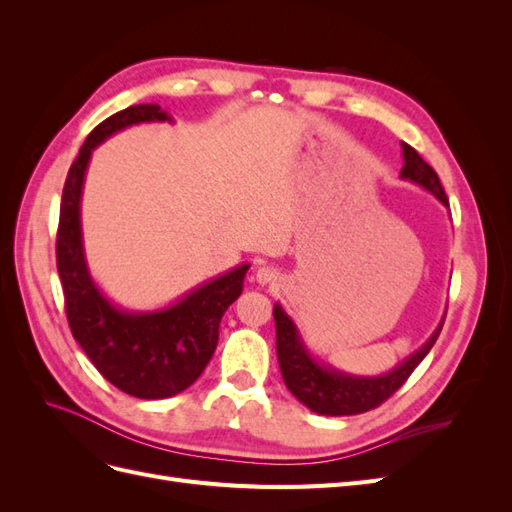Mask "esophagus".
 <instances>
[{"label": "esophagus", "instance_id": "1", "mask_svg": "<svg viewBox=\"0 0 512 512\" xmlns=\"http://www.w3.org/2000/svg\"><path fill=\"white\" fill-rule=\"evenodd\" d=\"M275 280H277V271H275L273 267L262 265V267L256 269V282H258L260 286H267V284H271V282H275Z\"/></svg>", "mask_w": 512, "mask_h": 512}]
</instances>
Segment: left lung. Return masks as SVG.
Returning a JSON list of instances; mask_svg holds the SVG:
<instances>
[{
    "instance_id": "left-lung-1",
    "label": "left lung",
    "mask_w": 512,
    "mask_h": 512,
    "mask_svg": "<svg viewBox=\"0 0 512 512\" xmlns=\"http://www.w3.org/2000/svg\"><path fill=\"white\" fill-rule=\"evenodd\" d=\"M404 153V166H401L399 177L421 185L423 190L436 196L444 207H448V198L444 194L442 183L433 170L418 153L408 145L401 143ZM275 346L277 361H280L282 378L288 391L297 397L303 406L322 416H350L363 414L371 408H378L382 401L389 399L408 376L421 363L427 352L436 344L442 331L444 318L440 320L438 329L431 333L427 342L412 352L408 359L401 361L397 367L380 376H354L333 365H324L316 356L307 350L297 324L286 314V309L275 303Z\"/></svg>"
}]
</instances>
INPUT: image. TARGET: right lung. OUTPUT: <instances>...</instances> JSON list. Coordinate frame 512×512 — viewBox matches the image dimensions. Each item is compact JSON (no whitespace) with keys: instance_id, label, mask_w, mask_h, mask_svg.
I'll use <instances>...</instances> for the list:
<instances>
[{"instance_id":"right-lung-1","label":"right lung","mask_w":512,"mask_h":512,"mask_svg":"<svg viewBox=\"0 0 512 512\" xmlns=\"http://www.w3.org/2000/svg\"><path fill=\"white\" fill-rule=\"evenodd\" d=\"M173 123L158 104H136L91 130L68 170L57 230V271L66 314L76 342L89 361L119 391L138 399H166L192 386L218 346L220 320L243 292L247 262L185 292L158 309L115 305L89 273L81 198L91 153L113 134L138 123Z\"/></svg>"}]
</instances>
